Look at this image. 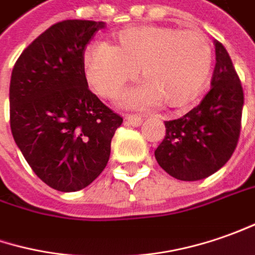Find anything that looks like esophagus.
<instances>
[{
  "mask_svg": "<svg viewBox=\"0 0 255 255\" xmlns=\"http://www.w3.org/2000/svg\"><path fill=\"white\" fill-rule=\"evenodd\" d=\"M126 123L129 124V126H132V127H138V126H141L142 119L138 117V116H127V117H126Z\"/></svg>",
  "mask_w": 255,
  "mask_h": 255,
  "instance_id": "esophagus-1",
  "label": "esophagus"
}]
</instances>
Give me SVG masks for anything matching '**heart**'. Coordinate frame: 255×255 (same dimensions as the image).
<instances>
[{
    "label": "heart",
    "mask_w": 255,
    "mask_h": 255,
    "mask_svg": "<svg viewBox=\"0 0 255 255\" xmlns=\"http://www.w3.org/2000/svg\"><path fill=\"white\" fill-rule=\"evenodd\" d=\"M84 72L94 92L113 99L139 70L145 83L123 94L131 109H145L158 100L180 107L195 99L212 70V49L196 29L135 26L120 33L114 46L94 42L84 52Z\"/></svg>",
    "instance_id": "heart-1"
}]
</instances>
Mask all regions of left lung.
Wrapping results in <instances>:
<instances>
[{
  "instance_id": "obj_1",
  "label": "left lung",
  "mask_w": 255,
  "mask_h": 255,
  "mask_svg": "<svg viewBox=\"0 0 255 255\" xmlns=\"http://www.w3.org/2000/svg\"><path fill=\"white\" fill-rule=\"evenodd\" d=\"M215 48L212 89L188 114L165 121V138L155 149L159 166L179 180L210 176L232 158L239 142L244 93L227 50L219 40Z\"/></svg>"
}]
</instances>
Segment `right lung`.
<instances>
[{"label":"right lung","mask_w":255,"mask_h":255,"mask_svg":"<svg viewBox=\"0 0 255 255\" xmlns=\"http://www.w3.org/2000/svg\"><path fill=\"white\" fill-rule=\"evenodd\" d=\"M103 22L66 19L18 57L9 84V124L23 158L50 188H86L109 162L123 117L89 90L84 50Z\"/></svg>","instance_id":"right-lung-1"}]
</instances>
